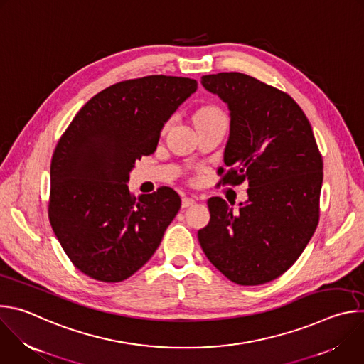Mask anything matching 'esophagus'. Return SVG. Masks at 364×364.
Returning a JSON list of instances; mask_svg holds the SVG:
<instances>
[{
    "label": "esophagus",
    "instance_id": "obj_1",
    "mask_svg": "<svg viewBox=\"0 0 364 364\" xmlns=\"http://www.w3.org/2000/svg\"><path fill=\"white\" fill-rule=\"evenodd\" d=\"M196 203V200L193 198V197H183V200H181V205L183 207H190V205H193Z\"/></svg>",
    "mask_w": 364,
    "mask_h": 364
}]
</instances>
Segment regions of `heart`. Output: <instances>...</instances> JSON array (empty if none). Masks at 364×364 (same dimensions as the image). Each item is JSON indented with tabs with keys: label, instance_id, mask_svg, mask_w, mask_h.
<instances>
[{
	"label": "heart",
	"instance_id": "obj_1",
	"mask_svg": "<svg viewBox=\"0 0 364 364\" xmlns=\"http://www.w3.org/2000/svg\"><path fill=\"white\" fill-rule=\"evenodd\" d=\"M218 118H226L225 112L218 108V107H203L201 109L197 111L194 119L196 124L201 122V121H209V119H218Z\"/></svg>",
	"mask_w": 364,
	"mask_h": 364
}]
</instances>
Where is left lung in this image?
I'll return each instance as SVG.
<instances>
[{
  "label": "left lung",
  "instance_id": "obj_1",
  "mask_svg": "<svg viewBox=\"0 0 364 364\" xmlns=\"http://www.w3.org/2000/svg\"><path fill=\"white\" fill-rule=\"evenodd\" d=\"M230 111L219 184L249 183L239 212L207 200L210 222L197 236L207 259L232 282L262 285L287 272L320 220L323 157L305 114L285 92L239 72L201 76Z\"/></svg>",
  "mask_w": 364,
  "mask_h": 364
}]
</instances>
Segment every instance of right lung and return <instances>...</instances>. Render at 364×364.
Returning a JSON list of instances; mask_svg holds the SVG:
<instances>
[{"label": "right lung", "instance_id": "add662e5", "mask_svg": "<svg viewBox=\"0 0 364 364\" xmlns=\"http://www.w3.org/2000/svg\"><path fill=\"white\" fill-rule=\"evenodd\" d=\"M197 89L190 77L151 75L89 99L60 136L50 166L48 220L72 264L121 282L157 250L181 198L160 187L136 198L128 174L155 151L161 129Z\"/></svg>", "mask_w": 364, "mask_h": 364}]
</instances>
